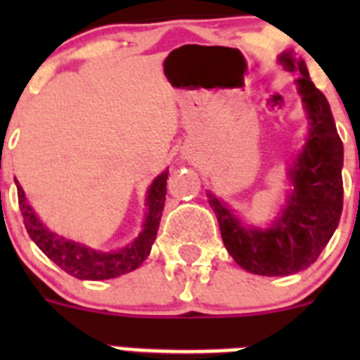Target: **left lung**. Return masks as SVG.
Returning <instances> with one entry per match:
<instances>
[{"label":"left lung","instance_id":"8db88e82","mask_svg":"<svg viewBox=\"0 0 360 360\" xmlns=\"http://www.w3.org/2000/svg\"><path fill=\"white\" fill-rule=\"evenodd\" d=\"M278 63L287 72L301 73L295 86L308 119L303 149L288 167L290 191L283 207L269 227H254L207 191L225 249L241 269L257 276H290L308 269L333 236L342 212L345 149L328 101L292 50L283 52Z\"/></svg>","mask_w":360,"mask_h":360}]
</instances>
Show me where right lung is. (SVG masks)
I'll return each instance as SVG.
<instances>
[{
  "instance_id": "add662e5",
  "label": "right lung",
  "mask_w": 360,
  "mask_h": 360,
  "mask_svg": "<svg viewBox=\"0 0 360 360\" xmlns=\"http://www.w3.org/2000/svg\"><path fill=\"white\" fill-rule=\"evenodd\" d=\"M167 174H169L167 169L162 171L149 186L148 195H146L148 211H146L141 234L122 249L110 250V252L95 250L91 247H86L84 243L68 240V238L59 236L57 232L50 231L28 203L23 187L19 186L15 178L14 180L15 187H18L19 209H21V214H23L25 229H27L32 241L57 266H61L66 274L77 279H86V281H101V279H111L128 274L131 270L139 269L144 263L146 257L149 256L153 241L157 238L162 211H164L165 193H167V187H165Z\"/></svg>"
}]
</instances>
